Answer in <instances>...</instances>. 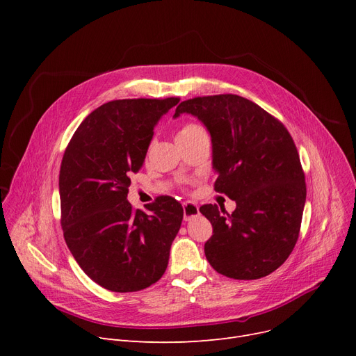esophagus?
Segmentation results:
<instances>
[{
    "label": "esophagus",
    "mask_w": 356,
    "mask_h": 356,
    "mask_svg": "<svg viewBox=\"0 0 356 356\" xmlns=\"http://www.w3.org/2000/svg\"><path fill=\"white\" fill-rule=\"evenodd\" d=\"M199 213L200 212H199L197 204H195L192 202H184L183 203V218H184V220H191V219L199 216Z\"/></svg>",
    "instance_id": "esophagus-1"
}]
</instances>
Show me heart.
Here are the masks:
<instances>
[{
    "label": "heart",
    "instance_id": "obj_1",
    "mask_svg": "<svg viewBox=\"0 0 356 356\" xmlns=\"http://www.w3.org/2000/svg\"><path fill=\"white\" fill-rule=\"evenodd\" d=\"M202 134H207V131L203 129V127H200L199 124L195 122H186L183 124L179 131H177V141H183V140H189Z\"/></svg>",
    "mask_w": 356,
    "mask_h": 356
}]
</instances>
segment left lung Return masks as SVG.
I'll return each instance as SVG.
<instances>
[{
    "label": "left lung",
    "instance_id": "left-lung-1",
    "mask_svg": "<svg viewBox=\"0 0 356 356\" xmlns=\"http://www.w3.org/2000/svg\"><path fill=\"white\" fill-rule=\"evenodd\" d=\"M181 112L209 129L213 188L236 203L231 215L216 204L200 207L213 228L207 259L235 280L271 274L296 245L306 202L305 172L290 133L266 109L232 93L183 101L175 117Z\"/></svg>",
    "mask_w": 356,
    "mask_h": 356
}]
</instances>
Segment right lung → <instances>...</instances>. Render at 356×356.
Listing matches in <instances>:
<instances>
[{"label": "right lung", "instance_id": "add662e5", "mask_svg": "<svg viewBox=\"0 0 356 356\" xmlns=\"http://www.w3.org/2000/svg\"><path fill=\"white\" fill-rule=\"evenodd\" d=\"M180 98L111 101L82 121L60 164V223L73 258L101 287L129 293L164 274L181 219V204L159 196L134 209L131 175L144 163L153 129Z\"/></svg>", "mask_w": 356, "mask_h": 356}]
</instances>
